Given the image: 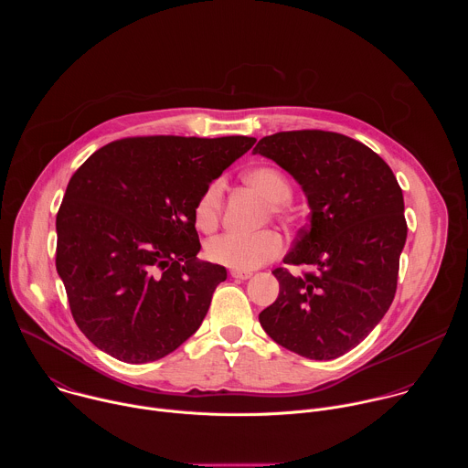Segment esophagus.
Segmentation results:
<instances>
[{"label": "esophagus", "mask_w": 468, "mask_h": 468, "mask_svg": "<svg viewBox=\"0 0 468 468\" xmlns=\"http://www.w3.org/2000/svg\"><path fill=\"white\" fill-rule=\"evenodd\" d=\"M229 274L235 280H250L251 278V272H244V271H231Z\"/></svg>", "instance_id": "1"}]
</instances>
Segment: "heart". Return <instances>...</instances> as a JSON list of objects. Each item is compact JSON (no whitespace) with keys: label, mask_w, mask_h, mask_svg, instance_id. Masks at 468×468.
Segmentation results:
<instances>
[{"label":"heart","mask_w":468,"mask_h":468,"mask_svg":"<svg viewBox=\"0 0 468 468\" xmlns=\"http://www.w3.org/2000/svg\"><path fill=\"white\" fill-rule=\"evenodd\" d=\"M246 181L255 186L276 213L285 211V204L292 196V186L287 176L274 166H259L246 174ZM224 196V181H211L194 204V224L199 231H213L220 218ZM283 251V239L276 231H226L213 237L206 244V255L217 264H224L233 271H255L261 264L276 259Z\"/></svg>","instance_id":"heart-1"}]
</instances>
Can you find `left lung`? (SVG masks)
Returning a JSON list of instances; mask_svg holds the SVG:
<instances>
[{"label": "left lung", "mask_w": 468, "mask_h": 468, "mask_svg": "<svg viewBox=\"0 0 468 468\" xmlns=\"http://www.w3.org/2000/svg\"><path fill=\"white\" fill-rule=\"evenodd\" d=\"M261 154L287 170L305 192L309 224L285 264L316 272L272 274L278 300L259 322L283 348L316 361L356 348L388 311L408 237L404 194L388 165L341 133L303 129L262 137Z\"/></svg>", "instance_id": "8db88e82"}]
</instances>
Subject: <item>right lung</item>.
<instances>
[{
	"label": "right lung",
	"mask_w": 468,
	"mask_h": 468,
	"mask_svg": "<svg viewBox=\"0 0 468 468\" xmlns=\"http://www.w3.org/2000/svg\"><path fill=\"white\" fill-rule=\"evenodd\" d=\"M253 137H131L94 152L57 213V272L101 352L157 361L202 325L224 266L197 261L194 204Z\"/></svg>",
	"instance_id": "obj_1"
}]
</instances>
